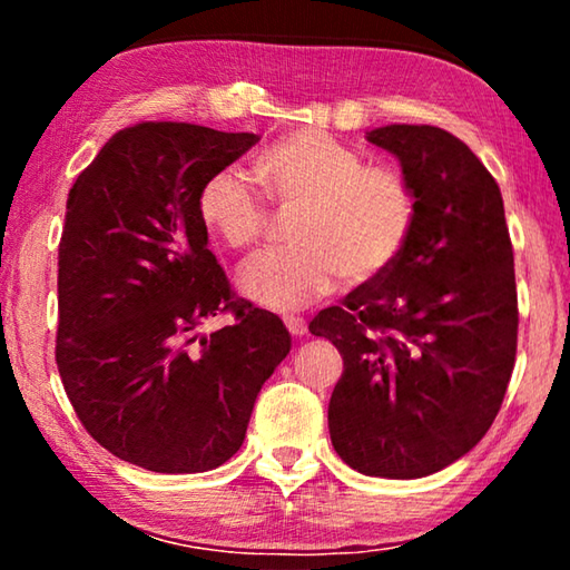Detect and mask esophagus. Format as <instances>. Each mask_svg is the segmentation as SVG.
Returning a JSON list of instances; mask_svg holds the SVG:
<instances>
[{
    "instance_id": "obj_1",
    "label": "esophagus",
    "mask_w": 570,
    "mask_h": 570,
    "mask_svg": "<svg viewBox=\"0 0 570 570\" xmlns=\"http://www.w3.org/2000/svg\"><path fill=\"white\" fill-rule=\"evenodd\" d=\"M284 324H286V330L292 332L294 336H304L306 334V320H302V316H284Z\"/></svg>"
}]
</instances>
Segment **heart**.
<instances>
[{
    "mask_svg": "<svg viewBox=\"0 0 570 570\" xmlns=\"http://www.w3.org/2000/svg\"><path fill=\"white\" fill-rule=\"evenodd\" d=\"M256 178L282 210L292 246L272 248L240 268V292L274 312H296L340 286L382 276L407 248L417 224V196L400 170L364 166L332 135L296 130L256 158ZM198 216L226 248L246 250L264 238L266 200L236 168L198 190Z\"/></svg>",
    "mask_w": 570,
    "mask_h": 570,
    "instance_id": "b5f03b06",
    "label": "heart"
}]
</instances>
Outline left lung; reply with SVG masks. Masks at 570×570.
Here are the masks:
<instances>
[{
  "label": "left lung",
  "instance_id": "left-lung-1",
  "mask_svg": "<svg viewBox=\"0 0 570 570\" xmlns=\"http://www.w3.org/2000/svg\"><path fill=\"white\" fill-rule=\"evenodd\" d=\"M366 140L400 160L417 196L404 254L308 324L344 360L332 445L362 475L412 480L460 460L503 404L518 346L513 244L495 178L435 125Z\"/></svg>",
  "mask_w": 570,
  "mask_h": 570
}]
</instances>
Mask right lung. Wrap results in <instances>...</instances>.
Listing matches in <instances>:
<instances>
[{"mask_svg":"<svg viewBox=\"0 0 570 570\" xmlns=\"http://www.w3.org/2000/svg\"><path fill=\"white\" fill-rule=\"evenodd\" d=\"M254 132L138 122L105 142L67 198L55 360L82 428L153 472H206L244 445L256 394L292 350L284 322L230 292L198 190ZM237 322L210 337V315Z\"/></svg>","mask_w":570,"mask_h":570,"instance_id":"add662e5","label":"right lung"}]
</instances>
